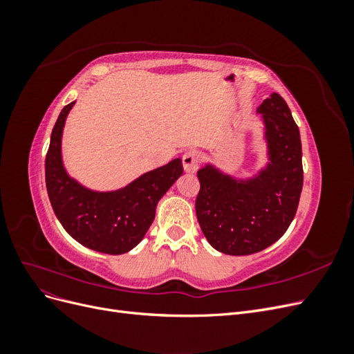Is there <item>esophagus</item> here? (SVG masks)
I'll return each instance as SVG.
<instances>
[{
	"instance_id": "obj_1",
	"label": "esophagus",
	"mask_w": 354,
	"mask_h": 354,
	"mask_svg": "<svg viewBox=\"0 0 354 354\" xmlns=\"http://www.w3.org/2000/svg\"><path fill=\"white\" fill-rule=\"evenodd\" d=\"M181 159H183V168L186 173H195L201 164V155L196 151H187Z\"/></svg>"
}]
</instances>
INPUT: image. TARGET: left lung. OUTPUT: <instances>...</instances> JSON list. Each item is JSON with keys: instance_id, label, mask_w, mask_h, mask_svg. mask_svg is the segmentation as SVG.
<instances>
[{"instance_id": "1", "label": "left lung", "mask_w": 354, "mask_h": 354, "mask_svg": "<svg viewBox=\"0 0 354 354\" xmlns=\"http://www.w3.org/2000/svg\"><path fill=\"white\" fill-rule=\"evenodd\" d=\"M263 122L266 164L241 177L207 162L199 171L196 217L214 250L250 255L279 239L294 220L303 189L301 140L277 93L257 108Z\"/></svg>"}]
</instances>
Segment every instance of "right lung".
I'll list each match as a JSON object with an SVG mask.
<instances>
[{"mask_svg": "<svg viewBox=\"0 0 354 354\" xmlns=\"http://www.w3.org/2000/svg\"><path fill=\"white\" fill-rule=\"evenodd\" d=\"M75 102L62 109L51 131L46 185L51 207L71 236L103 254H125L142 242L168 189L183 174L181 159L138 176L115 190H94L73 178L63 162L62 138Z\"/></svg>", "mask_w": 354, "mask_h": 354, "instance_id": "right-lung-1", "label": "right lung"}]
</instances>
